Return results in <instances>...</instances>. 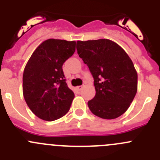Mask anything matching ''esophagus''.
<instances>
[{
    "mask_svg": "<svg viewBox=\"0 0 160 160\" xmlns=\"http://www.w3.org/2000/svg\"><path fill=\"white\" fill-rule=\"evenodd\" d=\"M82 88H83L82 86H78V87H77V90H81Z\"/></svg>",
    "mask_w": 160,
    "mask_h": 160,
    "instance_id": "esophagus-1",
    "label": "esophagus"
}]
</instances>
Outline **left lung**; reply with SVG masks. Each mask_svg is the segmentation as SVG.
I'll use <instances>...</instances> for the list:
<instances>
[{"mask_svg":"<svg viewBox=\"0 0 160 160\" xmlns=\"http://www.w3.org/2000/svg\"><path fill=\"white\" fill-rule=\"evenodd\" d=\"M77 50L94 78L96 94L87 103L90 111L105 119L121 116L138 87V74L128 53L109 39L78 41Z\"/></svg>","mask_w":160,"mask_h":160,"instance_id":"left-lung-1","label":"left lung"}]
</instances>
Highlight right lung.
<instances>
[{
    "label": "right lung",
    "instance_id": "1",
    "mask_svg": "<svg viewBox=\"0 0 160 160\" xmlns=\"http://www.w3.org/2000/svg\"><path fill=\"white\" fill-rule=\"evenodd\" d=\"M76 42L48 39L31 55L23 73V95L32 112L53 121L69 111L74 98L68 87L63 63L75 51Z\"/></svg>",
    "mask_w": 160,
    "mask_h": 160
}]
</instances>
